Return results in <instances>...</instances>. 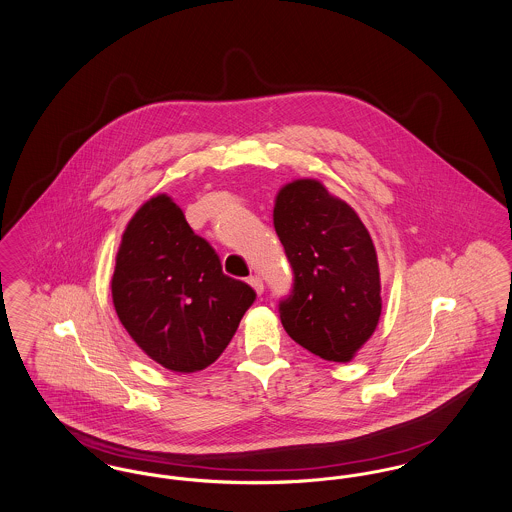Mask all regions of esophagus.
Instances as JSON below:
<instances>
[{
  "mask_svg": "<svg viewBox=\"0 0 512 512\" xmlns=\"http://www.w3.org/2000/svg\"><path fill=\"white\" fill-rule=\"evenodd\" d=\"M247 284H249V286H251L255 292L259 293V295H261L263 290H265V286H263V280H261L259 276H249V278H247Z\"/></svg>",
  "mask_w": 512,
  "mask_h": 512,
  "instance_id": "1",
  "label": "esophagus"
}]
</instances>
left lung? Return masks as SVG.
Segmentation results:
<instances>
[{
  "label": "left lung",
  "mask_w": 512,
  "mask_h": 512,
  "mask_svg": "<svg viewBox=\"0 0 512 512\" xmlns=\"http://www.w3.org/2000/svg\"><path fill=\"white\" fill-rule=\"evenodd\" d=\"M272 217L293 270L292 292L278 305L284 330L320 359L349 363L382 313L378 257L363 220L311 178L286 184Z\"/></svg>",
  "instance_id": "8db88e82"
}]
</instances>
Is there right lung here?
Listing matches in <instances>:
<instances>
[{
	"label": "right lung",
	"mask_w": 512,
	"mask_h": 512,
	"mask_svg": "<svg viewBox=\"0 0 512 512\" xmlns=\"http://www.w3.org/2000/svg\"><path fill=\"white\" fill-rule=\"evenodd\" d=\"M111 293L130 338L172 372L213 365L257 297L222 272L217 251L165 194L151 197L128 222Z\"/></svg>",
	"instance_id": "right-lung-1"
}]
</instances>
